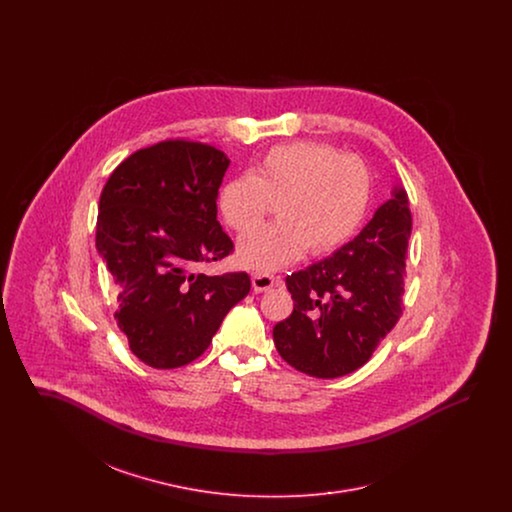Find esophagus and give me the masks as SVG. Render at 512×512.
Masks as SVG:
<instances>
[{
	"label": "esophagus",
	"instance_id": "obj_1",
	"mask_svg": "<svg viewBox=\"0 0 512 512\" xmlns=\"http://www.w3.org/2000/svg\"><path fill=\"white\" fill-rule=\"evenodd\" d=\"M251 284H253V290H255V292H267V290H270V288L276 284V278L270 276V274L255 272V274H251Z\"/></svg>",
	"mask_w": 512,
	"mask_h": 512
}]
</instances>
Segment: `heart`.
I'll return each mask as SVG.
<instances>
[{
    "label": "heart",
    "instance_id": "1",
    "mask_svg": "<svg viewBox=\"0 0 512 512\" xmlns=\"http://www.w3.org/2000/svg\"><path fill=\"white\" fill-rule=\"evenodd\" d=\"M370 172L359 157L320 142L270 149L249 176L222 184L217 205L228 228L244 234L276 206V225L247 234L238 259L270 272L297 261L305 249L322 255L345 244L365 217Z\"/></svg>",
    "mask_w": 512,
    "mask_h": 512
}]
</instances>
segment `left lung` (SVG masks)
<instances>
[{
    "instance_id": "obj_1",
    "label": "left lung",
    "mask_w": 512,
    "mask_h": 512,
    "mask_svg": "<svg viewBox=\"0 0 512 512\" xmlns=\"http://www.w3.org/2000/svg\"><path fill=\"white\" fill-rule=\"evenodd\" d=\"M411 209L401 186L359 236L286 278L293 311L272 330L280 357L315 378L365 365L403 315Z\"/></svg>"
}]
</instances>
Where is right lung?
I'll list each match as a JSON object with an SVG mask.
<instances>
[{
    "label": "right lung",
    "mask_w": 512,
    "mask_h": 512,
    "mask_svg": "<svg viewBox=\"0 0 512 512\" xmlns=\"http://www.w3.org/2000/svg\"><path fill=\"white\" fill-rule=\"evenodd\" d=\"M228 165L217 147L167 140L124 159L99 197L96 247L119 288L115 318L153 368L195 361L251 288L247 272H195L234 249L217 220Z\"/></svg>",
    "instance_id": "1"
}]
</instances>
